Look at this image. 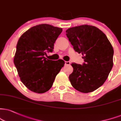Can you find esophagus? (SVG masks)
<instances>
[{"mask_svg":"<svg viewBox=\"0 0 121 121\" xmlns=\"http://www.w3.org/2000/svg\"><path fill=\"white\" fill-rule=\"evenodd\" d=\"M70 62L69 61H65V65H69Z\"/></svg>","mask_w":121,"mask_h":121,"instance_id":"esophagus-1","label":"esophagus"}]
</instances>
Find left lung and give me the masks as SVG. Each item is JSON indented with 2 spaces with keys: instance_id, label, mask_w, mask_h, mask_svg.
Segmentation results:
<instances>
[{
  "instance_id": "8db88e82",
  "label": "left lung",
  "mask_w": 121,
  "mask_h": 121,
  "mask_svg": "<svg viewBox=\"0 0 121 121\" xmlns=\"http://www.w3.org/2000/svg\"><path fill=\"white\" fill-rule=\"evenodd\" d=\"M74 50L82 53L85 63H72L69 81L74 89L87 93L96 90L106 81L113 67L114 50L106 35L90 25H81L66 30Z\"/></svg>"
}]
</instances>
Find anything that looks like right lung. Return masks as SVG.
<instances>
[{
  "mask_svg": "<svg viewBox=\"0 0 121 121\" xmlns=\"http://www.w3.org/2000/svg\"><path fill=\"white\" fill-rule=\"evenodd\" d=\"M62 31L61 28L41 24L28 30L19 39L14 63L21 81L30 90L39 94L48 91L64 66L62 59L45 58L47 52H53Z\"/></svg>",
  "mask_w": 121,
  "mask_h": 121,
  "instance_id": "1",
  "label": "right lung"
}]
</instances>
